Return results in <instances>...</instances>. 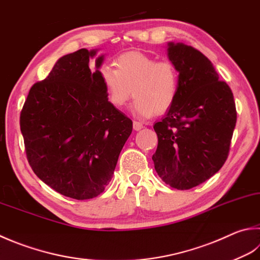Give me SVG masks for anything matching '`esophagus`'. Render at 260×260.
Returning a JSON list of instances; mask_svg holds the SVG:
<instances>
[{"label":"esophagus","mask_w":260,"mask_h":260,"mask_svg":"<svg viewBox=\"0 0 260 260\" xmlns=\"http://www.w3.org/2000/svg\"><path fill=\"white\" fill-rule=\"evenodd\" d=\"M144 128V124L141 123V122H138V121H134V130L136 131H139Z\"/></svg>","instance_id":"obj_1"}]
</instances>
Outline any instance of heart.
<instances>
[{"mask_svg":"<svg viewBox=\"0 0 260 260\" xmlns=\"http://www.w3.org/2000/svg\"><path fill=\"white\" fill-rule=\"evenodd\" d=\"M116 70H101L102 82L112 105L123 107L132 90L136 101L132 112L146 119L164 113L174 104L179 91V72L169 61H158L140 52H128L115 60Z\"/></svg>","mask_w":260,"mask_h":260,"instance_id":"1","label":"heart"}]
</instances>
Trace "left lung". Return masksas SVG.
I'll list each match as a JSON object with an SVG mask.
<instances>
[{"label":"left lung","mask_w":260,"mask_h":260,"mask_svg":"<svg viewBox=\"0 0 260 260\" xmlns=\"http://www.w3.org/2000/svg\"><path fill=\"white\" fill-rule=\"evenodd\" d=\"M168 56L179 72V91L154 124L158 145L153 160L166 184L188 190L217 173L226 160L237 123L236 103L202 52L170 42Z\"/></svg>","instance_id":"obj_1"}]
</instances>
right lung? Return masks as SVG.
<instances>
[{"label": "right lung", "mask_w": 260, "mask_h": 260, "mask_svg": "<svg viewBox=\"0 0 260 260\" xmlns=\"http://www.w3.org/2000/svg\"><path fill=\"white\" fill-rule=\"evenodd\" d=\"M97 52L81 48L58 58L50 75L30 88L20 114L34 172L58 193L78 200L104 191L132 131V121L107 99L100 71L104 55Z\"/></svg>", "instance_id": "obj_1"}]
</instances>
